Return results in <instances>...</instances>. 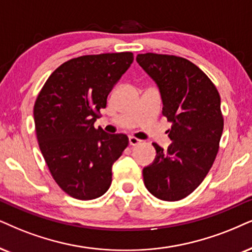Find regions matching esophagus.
<instances>
[{"mask_svg": "<svg viewBox=\"0 0 252 252\" xmlns=\"http://www.w3.org/2000/svg\"><path fill=\"white\" fill-rule=\"evenodd\" d=\"M141 139H138V138H136V137H129V144L130 145H132V146H135V145H138V144H141Z\"/></svg>", "mask_w": 252, "mask_h": 252, "instance_id": "obj_1", "label": "esophagus"}]
</instances>
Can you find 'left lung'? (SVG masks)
Here are the masks:
<instances>
[{"mask_svg": "<svg viewBox=\"0 0 252 252\" xmlns=\"http://www.w3.org/2000/svg\"><path fill=\"white\" fill-rule=\"evenodd\" d=\"M139 66L157 84L163 115L172 123L167 151L156 143L154 163L143 168L145 187L164 201H178L202 183L219 152L223 131L221 97L215 85L189 60L144 53Z\"/></svg>", "mask_w": 252, "mask_h": 252, "instance_id": "obj_1", "label": "left lung"}]
</instances>
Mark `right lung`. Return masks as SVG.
<instances>
[{
	"instance_id": "right-lung-1",
	"label": "right lung",
	"mask_w": 252,
	"mask_h": 252,
	"mask_svg": "<svg viewBox=\"0 0 252 252\" xmlns=\"http://www.w3.org/2000/svg\"><path fill=\"white\" fill-rule=\"evenodd\" d=\"M132 62L131 52L78 57L60 65L38 94V144L53 179L72 197L93 200L110 187L111 167L129 138L95 129L94 122Z\"/></svg>"
}]
</instances>
